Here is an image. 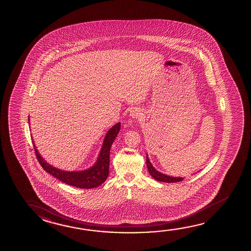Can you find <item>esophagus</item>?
<instances>
[{
    "mask_svg": "<svg viewBox=\"0 0 251 251\" xmlns=\"http://www.w3.org/2000/svg\"><path fill=\"white\" fill-rule=\"evenodd\" d=\"M141 115H142L141 111L139 110V109H137V108H134V109H132V110L130 111V115H131L133 118L138 119V118H140Z\"/></svg>",
    "mask_w": 251,
    "mask_h": 251,
    "instance_id": "obj_1",
    "label": "esophagus"
}]
</instances>
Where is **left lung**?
I'll return each mask as SVG.
<instances>
[{
  "instance_id": "8db88e82",
  "label": "left lung",
  "mask_w": 251,
  "mask_h": 251,
  "mask_svg": "<svg viewBox=\"0 0 251 251\" xmlns=\"http://www.w3.org/2000/svg\"><path fill=\"white\" fill-rule=\"evenodd\" d=\"M146 165H147V168H148L150 175L152 176L155 180H158V181H163V182H178V181L183 180V178H180V177H171V176H166V175L157 171L152 167L151 163L150 162L148 156L146 157Z\"/></svg>"
}]
</instances>
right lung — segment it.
<instances>
[{"mask_svg":"<svg viewBox=\"0 0 251 251\" xmlns=\"http://www.w3.org/2000/svg\"><path fill=\"white\" fill-rule=\"evenodd\" d=\"M121 124H115L106 133L101 151L99 155L97 162L93 167L87 170L80 172L62 171L55 167H52L49 163L46 162L40 156L38 150L34 146L36 157L45 171L50 174L58 180L68 185H71L81 189H93L101 185L107 179L109 174V161H110V149L113 142L115 141L117 134L119 133Z\"/></svg>","mask_w":251,"mask_h":251,"instance_id":"right-lung-1","label":"right lung"}]
</instances>
